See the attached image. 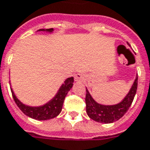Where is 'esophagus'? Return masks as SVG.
Listing matches in <instances>:
<instances>
[{"instance_id": "1", "label": "esophagus", "mask_w": 150, "mask_h": 150, "mask_svg": "<svg viewBox=\"0 0 150 150\" xmlns=\"http://www.w3.org/2000/svg\"><path fill=\"white\" fill-rule=\"evenodd\" d=\"M85 79V75L82 73H77L75 75V82H83Z\"/></svg>"}]
</instances>
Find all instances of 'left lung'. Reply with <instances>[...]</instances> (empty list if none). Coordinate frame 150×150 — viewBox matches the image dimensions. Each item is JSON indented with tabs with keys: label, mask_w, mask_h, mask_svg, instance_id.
<instances>
[{
	"label": "left lung",
	"mask_w": 150,
	"mask_h": 150,
	"mask_svg": "<svg viewBox=\"0 0 150 150\" xmlns=\"http://www.w3.org/2000/svg\"><path fill=\"white\" fill-rule=\"evenodd\" d=\"M137 79L138 76L137 75L128 94L126 95L122 100L116 104L106 105L99 104L93 99L88 88H86L87 93L85 101L88 116L96 122L104 124H110L120 119L125 114L126 112L129 110V107L131 106L133 101L137 89Z\"/></svg>",
	"instance_id": "8db88e82"
}]
</instances>
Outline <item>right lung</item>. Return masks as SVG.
<instances>
[{
  "mask_svg": "<svg viewBox=\"0 0 150 150\" xmlns=\"http://www.w3.org/2000/svg\"><path fill=\"white\" fill-rule=\"evenodd\" d=\"M38 31H42V32H46V33H53L54 29H40ZM74 83V78L73 77H69L61 85V87L57 91L55 96L50 100L46 104L40 105V106H30L26 104H23L22 102L19 100V99L16 96L14 91L11 88L12 95L14 100L15 103L17 104L18 108L21 110V112L25 114L26 116L33 118L34 120H46L53 119L56 116L59 115L61 112L63 105V101L65 99L66 96L68 93V91L71 89ZM10 84V83H9Z\"/></svg>",
  "mask_w": 150,
  "mask_h": 150,
  "instance_id": "add662e5",
  "label": "right lung"
}]
</instances>
